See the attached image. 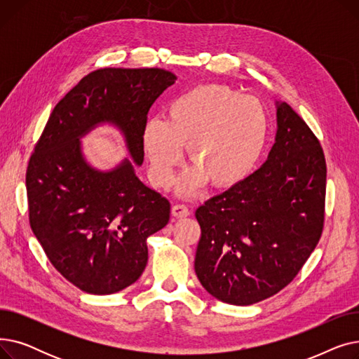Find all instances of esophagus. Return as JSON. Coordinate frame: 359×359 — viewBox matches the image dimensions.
I'll return each instance as SVG.
<instances>
[{
  "instance_id": "34e87169",
  "label": "esophagus",
  "mask_w": 359,
  "mask_h": 359,
  "mask_svg": "<svg viewBox=\"0 0 359 359\" xmlns=\"http://www.w3.org/2000/svg\"><path fill=\"white\" fill-rule=\"evenodd\" d=\"M172 214H173V217H176V218H184V217H187V215L191 214V210L187 208V206L183 205V203H177V205H173Z\"/></svg>"
}]
</instances>
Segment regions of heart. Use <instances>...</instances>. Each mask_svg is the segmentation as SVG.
<instances>
[{
    "mask_svg": "<svg viewBox=\"0 0 359 359\" xmlns=\"http://www.w3.org/2000/svg\"><path fill=\"white\" fill-rule=\"evenodd\" d=\"M269 137V115L257 99L227 86H201L180 94L167 107L165 119L151 118L142 132L149 179L167 189L186 147L191 165L177 182L182 196L208 182L230 189L257 165Z\"/></svg>",
    "mask_w": 359,
    "mask_h": 359,
    "instance_id": "b5f03b06",
    "label": "heart"
}]
</instances>
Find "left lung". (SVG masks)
Listing matches in <instances>:
<instances>
[{"mask_svg":"<svg viewBox=\"0 0 359 359\" xmlns=\"http://www.w3.org/2000/svg\"><path fill=\"white\" fill-rule=\"evenodd\" d=\"M276 125L263 165L195 212V272L222 303L250 306L285 288L323 231V148L285 102H276Z\"/></svg>","mask_w":359,"mask_h":359,"instance_id":"8db88e82","label":"left lung"}]
</instances>
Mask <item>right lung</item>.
Returning <instances> with one entry per match:
<instances>
[{
    "label": "right lung",
    "instance_id": "obj_1",
    "mask_svg": "<svg viewBox=\"0 0 359 359\" xmlns=\"http://www.w3.org/2000/svg\"><path fill=\"white\" fill-rule=\"evenodd\" d=\"M176 80L161 68L93 71L55 106L34 147L26 172L30 227L53 268L84 292L134 284L147 266V238L168 222L170 202L127 159L109 172L91 168L79 138L110 123L141 165L148 110Z\"/></svg>",
    "mask_w": 359,
    "mask_h": 359
}]
</instances>
